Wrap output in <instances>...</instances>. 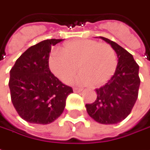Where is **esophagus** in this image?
<instances>
[{
  "label": "esophagus",
  "mask_w": 150,
  "mask_h": 150,
  "mask_svg": "<svg viewBox=\"0 0 150 150\" xmlns=\"http://www.w3.org/2000/svg\"><path fill=\"white\" fill-rule=\"evenodd\" d=\"M73 90H74V92H75V93H79V92H81L83 89L82 88H74Z\"/></svg>",
  "instance_id": "1"
}]
</instances>
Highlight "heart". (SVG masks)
Listing matches in <instances>:
<instances>
[{"instance_id":"b5f03b06","label":"heart","mask_w":150,"mask_h":150,"mask_svg":"<svg viewBox=\"0 0 150 150\" xmlns=\"http://www.w3.org/2000/svg\"><path fill=\"white\" fill-rule=\"evenodd\" d=\"M50 71L63 82L81 73L75 81L79 84H105L115 74L118 61L115 50L107 43L77 39L65 43L59 51H52L48 59Z\"/></svg>"}]
</instances>
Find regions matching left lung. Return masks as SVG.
Returning <instances> with one entry per match:
<instances>
[{
    "mask_svg": "<svg viewBox=\"0 0 150 150\" xmlns=\"http://www.w3.org/2000/svg\"><path fill=\"white\" fill-rule=\"evenodd\" d=\"M110 44L118 56L115 74L105 85L97 88V99L86 104L91 118L101 124H115L129 115L138 97L141 79L139 66L133 56L117 43L100 36Z\"/></svg>",
    "mask_w": 150,
    "mask_h": 150,
    "instance_id": "left-lung-1",
    "label": "left lung"
}]
</instances>
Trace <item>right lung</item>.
Instances as JSON below:
<instances>
[{"label": "right lung", "instance_id": "right-lung-1", "mask_svg": "<svg viewBox=\"0 0 150 150\" xmlns=\"http://www.w3.org/2000/svg\"><path fill=\"white\" fill-rule=\"evenodd\" d=\"M63 40H45L31 46L10 70L9 87L16 111L25 121L49 124L64 110L68 95L73 93L50 71L49 56L52 45Z\"/></svg>", "mask_w": 150, "mask_h": 150}]
</instances>
